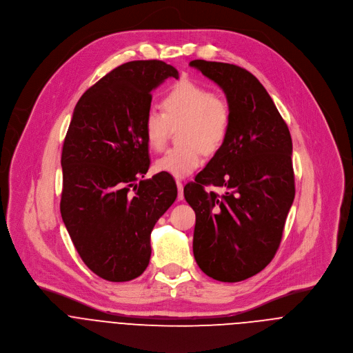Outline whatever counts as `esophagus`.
Returning <instances> with one entry per match:
<instances>
[{
    "mask_svg": "<svg viewBox=\"0 0 353 353\" xmlns=\"http://www.w3.org/2000/svg\"><path fill=\"white\" fill-rule=\"evenodd\" d=\"M176 184H177V190H179V201H183L184 199V192H183V190H184V185H183V183L180 181V180H176Z\"/></svg>",
    "mask_w": 353,
    "mask_h": 353,
    "instance_id": "obj_1",
    "label": "esophagus"
}]
</instances>
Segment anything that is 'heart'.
<instances>
[{"label": "heart", "mask_w": 353, "mask_h": 353, "mask_svg": "<svg viewBox=\"0 0 353 353\" xmlns=\"http://www.w3.org/2000/svg\"><path fill=\"white\" fill-rule=\"evenodd\" d=\"M162 112L150 110L143 119V134L152 151L166 145L170 128H179L180 145L166 151L157 162L158 172L185 177L202 165V151L216 154L225 143L232 119L230 103L209 88L192 81L173 85L162 99Z\"/></svg>", "instance_id": "obj_1"}]
</instances>
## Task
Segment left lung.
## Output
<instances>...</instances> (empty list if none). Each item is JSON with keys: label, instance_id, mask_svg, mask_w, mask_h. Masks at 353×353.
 Listing matches in <instances>:
<instances>
[{"label": "left lung", "instance_id": "obj_1", "mask_svg": "<svg viewBox=\"0 0 353 353\" xmlns=\"http://www.w3.org/2000/svg\"><path fill=\"white\" fill-rule=\"evenodd\" d=\"M190 65L224 90L232 111L225 143L184 187L196 216L194 257L208 276L241 282L263 271L281 245L296 195L292 136L252 72L220 61Z\"/></svg>", "mask_w": 353, "mask_h": 353}]
</instances>
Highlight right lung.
Returning <instances> with one entry per match:
<instances>
[{
  "instance_id": "1",
  "label": "right lung",
  "mask_w": 353,
  "mask_h": 353,
  "mask_svg": "<svg viewBox=\"0 0 353 353\" xmlns=\"http://www.w3.org/2000/svg\"><path fill=\"white\" fill-rule=\"evenodd\" d=\"M169 77L179 71L162 60L114 68L81 96L63 143V223L85 265L110 282L145 271L151 231L177 198L168 173L140 180L150 168L143 119Z\"/></svg>"
}]
</instances>
